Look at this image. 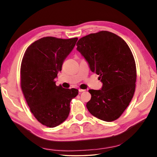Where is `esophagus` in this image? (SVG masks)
Returning a JSON list of instances; mask_svg holds the SVG:
<instances>
[{"mask_svg": "<svg viewBox=\"0 0 157 157\" xmlns=\"http://www.w3.org/2000/svg\"><path fill=\"white\" fill-rule=\"evenodd\" d=\"M86 91V90H83V89H79V92H84Z\"/></svg>", "mask_w": 157, "mask_h": 157, "instance_id": "1", "label": "esophagus"}]
</instances>
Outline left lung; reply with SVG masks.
I'll list each match as a JSON object with an SVG mask.
<instances>
[{"label":"left lung","instance_id":"1","mask_svg":"<svg viewBox=\"0 0 157 157\" xmlns=\"http://www.w3.org/2000/svg\"><path fill=\"white\" fill-rule=\"evenodd\" d=\"M76 45L102 83L101 90H89L91 99L86 107L102 121H115L128 107L135 92L137 75L131 50L121 38L107 31L86 36Z\"/></svg>","mask_w":157,"mask_h":157}]
</instances>
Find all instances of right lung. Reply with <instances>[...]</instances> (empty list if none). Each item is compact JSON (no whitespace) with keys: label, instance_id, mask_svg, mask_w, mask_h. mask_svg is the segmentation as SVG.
<instances>
[{"label":"right lung","instance_id":"obj_1","mask_svg":"<svg viewBox=\"0 0 157 157\" xmlns=\"http://www.w3.org/2000/svg\"><path fill=\"white\" fill-rule=\"evenodd\" d=\"M78 38L44 37L28 46L21 61V88L35 118L49 128L65 121L70 102L78 90L56 86L55 78L63 63L74 48Z\"/></svg>","mask_w":157,"mask_h":157}]
</instances>
